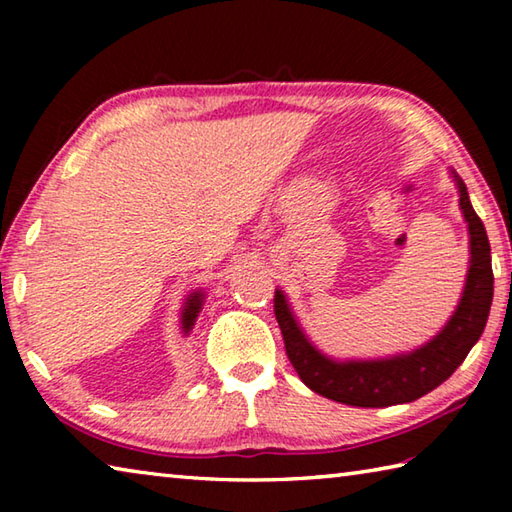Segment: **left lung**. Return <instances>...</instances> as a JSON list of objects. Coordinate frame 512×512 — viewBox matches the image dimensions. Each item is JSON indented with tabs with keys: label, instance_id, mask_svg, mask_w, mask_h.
<instances>
[{
	"label": "left lung",
	"instance_id": "8db88e82",
	"mask_svg": "<svg viewBox=\"0 0 512 512\" xmlns=\"http://www.w3.org/2000/svg\"><path fill=\"white\" fill-rule=\"evenodd\" d=\"M458 194L461 210L470 230V271H467L465 289L454 316L433 336L429 343L409 354H397L391 359L370 361H334L316 350L302 332L296 316L282 291H275V318L282 329L284 348L291 366L311 391L327 400L363 406V409H381L413 402L431 393L465 361L467 352L474 348L488 323L495 275L490 264V241L485 235L483 221L476 216L467 196L465 183L458 176Z\"/></svg>",
	"mask_w": 512,
	"mask_h": 512
}]
</instances>
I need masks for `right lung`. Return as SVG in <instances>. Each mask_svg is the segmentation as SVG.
<instances>
[{"label": "right lung", "instance_id": "right-lung-1", "mask_svg": "<svg viewBox=\"0 0 512 512\" xmlns=\"http://www.w3.org/2000/svg\"><path fill=\"white\" fill-rule=\"evenodd\" d=\"M201 307H203V293L201 291H194L192 296L187 298L185 309H183V329H185V334L194 327L196 316H198V311H201Z\"/></svg>", "mask_w": 512, "mask_h": 512}]
</instances>
